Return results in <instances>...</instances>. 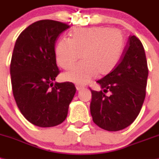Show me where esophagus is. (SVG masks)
<instances>
[{
	"label": "esophagus",
	"mask_w": 159,
	"mask_h": 159,
	"mask_svg": "<svg viewBox=\"0 0 159 159\" xmlns=\"http://www.w3.org/2000/svg\"><path fill=\"white\" fill-rule=\"evenodd\" d=\"M83 88H84V86H82V85H76V89H77V90H81V89H82Z\"/></svg>",
	"instance_id": "34e87169"
}]
</instances>
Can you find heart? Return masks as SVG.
Returning a JSON list of instances; mask_svg holds the SVG:
<instances>
[{"label":"heart","instance_id":"1","mask_svg":"<svg viewBox=\"0 0 159 159\" xmlns=\"http://www.w3.org/2000/svg\"><path fill=\"white\" fill-rule=\"evenodd\" d=\"M124 49L123 34L118 29L89 27L76 29L70 39H61L55 48L56 61L71 68L81 57L82 61L62 75L65 81L85 85L97 75H107L119 62Z\"/></svg>","mask_w":159,"mask_h":159}]
</instances>
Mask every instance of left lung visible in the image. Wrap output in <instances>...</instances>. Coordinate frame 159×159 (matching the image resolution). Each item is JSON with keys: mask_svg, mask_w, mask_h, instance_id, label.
Returning a JSON list of instances; mask_svg holds the SVG:
<instances>
[{"mask_svg": "<svg viewBox=\"0 0 159 159\" xmlns=\"http://www.w3.org/2000/svg\"><path fill=\"white\" fill-rule=\"evenodd\" d=\"M147 77L143 44L134 35L129 36L117 66L97 81L103 90H91L93 122L108 131L121 130L133 123L144 102ZM108 91L110 96L104 94Z\"/></svg>", "mask_w": 159, "mask_h": 159, "instance_id": "obj_1", "label": "left lung"}]
</instances>
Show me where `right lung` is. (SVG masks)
Here are the masks:
<instances>
[{
	"label": "right lung",
	"mask_w": 159,
	"mask_h": 159,
	"mask_svg": "<svg viewBox=\"0 0 159 159\" xmlns=\"http://www.w3.org/2000/svg\"><path fill=\"white\" fill-rule=\"evenodd\" d=\"M70 25L41 20L19 35L10 64L11 83L20 113L40 127L55 126L65 121L76 93L71 82H54L59 74L55 42Z\"/></svg>",
	"instance_id": "right-lung-1"
}]
</instances>
